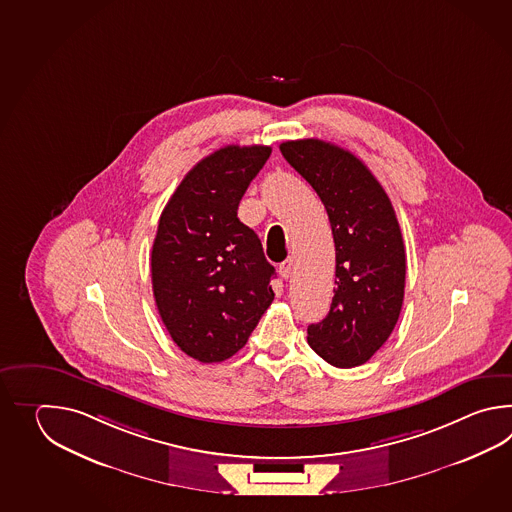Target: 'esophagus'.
Wrapping results in <instances>:
<instances>
[{
	"mask_svg": "<svg viewBox=\"0 0 512 512\" xmlns=\"http://www.w3.org/2000/svg\"><path fill=\"white\" fill-rule=\"evenodd\" d=\"M294 272V260L293 258H287V260L283 261L282 265H280V274H282L285 280H289L291 276H293Z\"/></svg>",
	"mask_w": 512,
	"mask_h": 512,
	"instance_id": "esophagus-1",
	"label": "esophagus"
}]
</instances>
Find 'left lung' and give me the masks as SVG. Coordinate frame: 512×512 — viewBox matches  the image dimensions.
<instances>
[{"label": "left lung", "instance_id": "obj_1", "mask_svg": "<svg viewBox=\"0 0 512 512\" xmlns=\"http://www.w3.org/2000/svg\"><path fill=\"white\" fill-rule=\"evenodd\" d=\"M280 152L322 199L337 254L331 309L307 327V342L331 366H360L403 307L406 254L392 201L359 157L331 142L287 141Z\"/></svg>", "mask_w": 512, "mask_h": 512}]
</instances>
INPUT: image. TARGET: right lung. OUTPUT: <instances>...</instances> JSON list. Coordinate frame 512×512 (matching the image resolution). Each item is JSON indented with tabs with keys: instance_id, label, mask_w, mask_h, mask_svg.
<instances>
[{
	"instance_id": "add662e5",
	"label": "right lung",
	"mask_w": 512,
	"mask_h": 512,
	"mask_svg": "<svg viewBox=\"0 0 512 512\" xmlns=\"http://www.w3.org/2000/svg\"><path fill=\"white\" fill-rule=\"evenodd\" d=\"M271 146L230 144L201 159L166 203L152 247L155 304L175 344L199 362L238 353L274 300V267L238 219Z\"/></svg>"
}]
</instances>
